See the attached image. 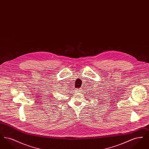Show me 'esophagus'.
Masks as SVG:
<instances>
[{
  "mask_svg": "<svg viewBox=\"0 0 149 149\" xmlns=\"http://www.w3.org/2000/svg\"><path fill=\"white\" fill-rule=\"evenodd\" d=\"M80 90H81V89H77V92H79Z\"/></svg>",
  "mask_w": 149,
  "mask_h": 149,
  "instance_id": "esophagus-1",
  "label": "esophagus"
}]
</instances>
